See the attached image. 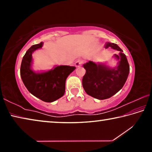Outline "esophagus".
<instances>
[{
    "label": "esophagus",
    "instance_id": "34e87169",
    "mask_svg": "<svg viewBox=\"0 0 152 152\" xmlns=\"http://www.w3.org/2000/svg\"><path fill=\"white\" fill-rule=\"evenodd\" d=\"M83 62H84L83 60H81V59H79V60H77V61H76L75 66H76V67H80V66H82V64H83Z\"/></svg>",
    "mask_w": 152,
    "mask_h": 152
}]
</instances>
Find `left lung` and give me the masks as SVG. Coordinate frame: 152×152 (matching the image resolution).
Here are the masks:
<instances>
[{"mask_svg": "<svg viewBox=\"0 0 152 152\" xmlns=\"http://www.w3.org/2000/svg\"><path fill=\"white\" fill-rule=\"evenodd\" d=\"M105 48H111L119 51V54L113 56L117 65L110 67L104 63L96 64L92 61L83 65L86 70L82 78V86L90 96L99 100H104L113 96L124 86L129 73L127 57L123 50L114 43L107 42Z\"/></svg>", "mask_w": 152, "mask_h": 152, "instance_id": "left-lung-1", "label": "left lung"}]
</instances>
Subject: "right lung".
<instances>
[{
    "label": "right lung",
    "instance_id": "1",
    "mask_svg": "<svg viewBox=\"0 0 152 152\" xmlns=\"http://www.w3.org/2000/svg\"><path fill=\"white\" fill-rule=\"evenodd\" d=\"M43 45V42L33 45L27 51L23 58L20 74L24 85L31 94L43 101L51 102L64 96L66 78L76 67L61 65L55 66L48 71H34L32 69V54Z\"/></svg>",
    "mask_w": 152,
    "mask_h": 152
}]
</instances>
